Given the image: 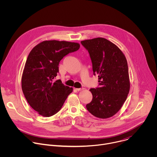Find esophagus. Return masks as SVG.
<instances>
[{
  "mask_svg": "<svg viewBox=\"0 0 157 157\" xmlns=\"http://www.w3.org/2000/svg\"><path fill=\"white\" fill-rule=\"evenodd\" d=\"M84 88H76V90L78 91H82V90H84Z\"/></svg>",
  "mask_w": 157,
  "mask_h": 157,
  "instance_id": "esophagus-1",
  "label": "esophagus"
}]
</instances>
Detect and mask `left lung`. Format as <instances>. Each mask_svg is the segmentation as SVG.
I'll use <instances>...</instances> for the list:
<instances>
[{
    "mask_svg": "<svg viewBox=\"0 0 157 157\" xmlns=\"http://www.w3.org/2000/svg\"><path fill=\"white\" fill-rule=\"evenodd\" d=\"M90 55L94 75H98L100 87L91 89L92 101L86 105L94 116L107 119L121 109L130 90L126 58L115 44L104 38L81 41Z\"/></svg>",
    "mask_w": 157,
    "mask_h": 157,
    "instance_id": "8db88e82",
    "label": "left lung"
}]
</instances>
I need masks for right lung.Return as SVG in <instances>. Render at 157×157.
<instances>
[{
	"mask_svg": "<svg viewBox=\"0 0 157 157\" xmlns=\"http://www.w3.org/2000/svg\"><path fill=\"white\" fill-rule=\"evenodd\" d=\"M78 43L43 41L33 48L21 76V89L29 105L43 117H51L61 109L73 87L55 81L61 59L79 50Z\"/></svg>",
	"mask_w": 157,
	"mask_h": 157,
	"instance_id": "add662e5",
	"label": "right lung"
}]
</instances>
